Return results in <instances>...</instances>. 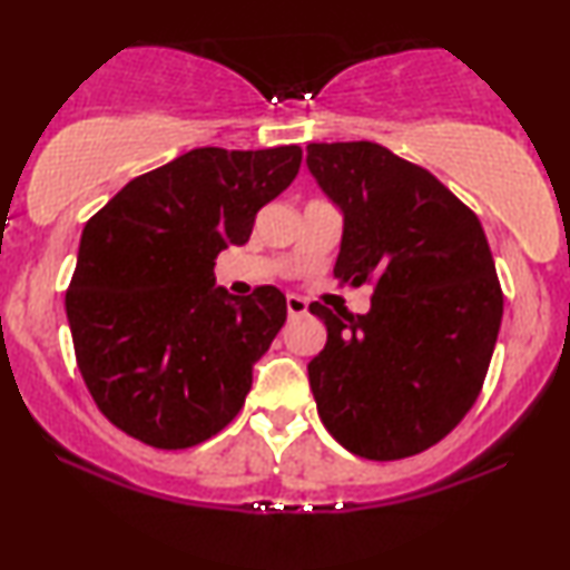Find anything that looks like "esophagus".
<instances>
[{
	"label": "esophagus",
	"mask_w": 570,
	"mask_h": 570,
	"mask_svg": "<svg viewBox=\"0 0 570 570\" xmlns=\"http://www.w3.org/2000/svg\"><path fill=\"white\" fill-rule=\"evenodd\" d=\"M285 303H287V314H291V316H303V314H306V311H308V303L306 301H303L301 298V295H287V298H285Z\"/></svg>",
	"instance_id": "34e87169"
}]
</instances>
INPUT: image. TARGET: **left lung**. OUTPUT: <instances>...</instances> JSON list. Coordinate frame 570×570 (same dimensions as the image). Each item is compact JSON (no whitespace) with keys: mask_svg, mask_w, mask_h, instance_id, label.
Instances as JSON below:
<instances>
[{"mask_svg":"<svg viewBox=\"0 0 570 570\" xmlns=\"http://www.w3.org/2000/svg\"><path fill=\"white\" fill-rule=\"evenodd\" d=\"M308 170L345 215L334 277L373 285L368 314L308 311L322 423L373 462L415 456L462 423L501 330L503 291L478 215L431 170L376 142H311Z\"/></svg>","mask_w":570,"mask_h":570,"instance_id":"left-lung-1","label":"left lung"}]
</instances>
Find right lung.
<instances>
[{
	"mask_svg": "<svg viewBox=\"0 0 570 570\" xmlns=\"http://www.w3.org/2000/svg\"><path fill=\"white\" fill-rule=\"evenodd\" d=\"M298 145L197 147L124 186L85 223L67 318L98 410L155 449H189L244 407L252 365L287 318L272 285L233 298L215 283L223 248L298 176Z\"/></svg>",
	"mask_w": 570,
	"mask_h": 570,
	"instance_id": "1",
	"label": "right lung"
}]
</instances>
